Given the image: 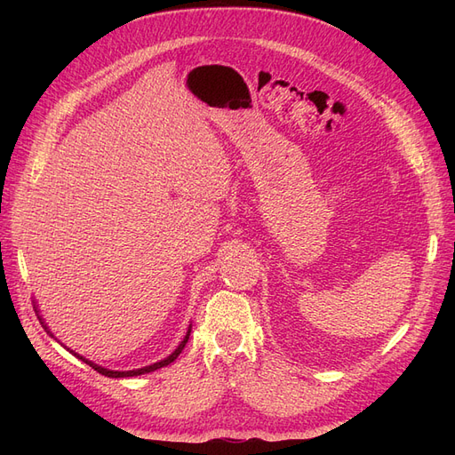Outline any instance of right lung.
I'll return each instance as SVG.
<instances>
[{"label": "right lung", "mask_w": 455, "mask_h": 455, "mask_svg": "<svg viewBox=\"0 0 455 455\" xmlns=\"http://www.w3.org/2000/svg\"><path fill=\"white\" fill-rule=\"evenodd\" d=\"M188 339H189V330H188V334H186V338H184V341L180 343V346L176 347V351L172 353V355H169L167 359L164 361H161V363H156V364H151V366H146V368H140V370H129V371H114V370H108V368H102V366H96V364H92V363H89V361H85L84 356H79L81 361H85L89 366H92L96 371H99V374H102V376H108V378H131V376H140V374H148V371H154V370H157V368H163V366H167V364H171L178 355L182 353V349L186 347V343H188Z\"/></svg>", "instance_id": "right-lung-1"}]
</instances>
